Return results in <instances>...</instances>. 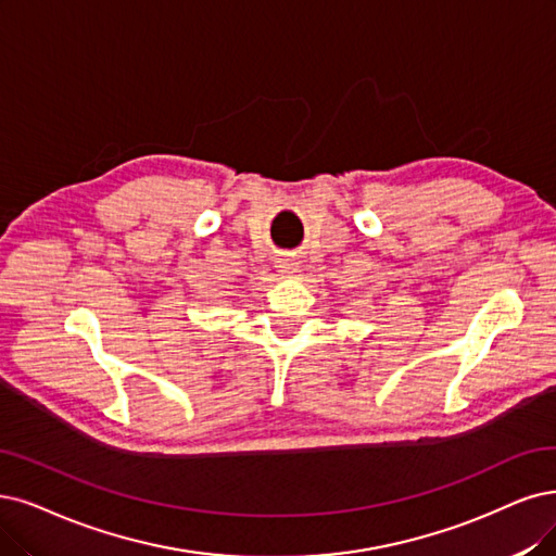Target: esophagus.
I'll list each match as a JSON object with an SVG mask.
<instances>
[{
  "label": "esophagus",
  "mask_w": 556,
  "mask_h": 556,
  "mask_svg": "<svg viewBox=\"0 0 556 556\" xmlns=\"http://www.w3.org/2000/svg\"><path fill=\"white\" fill-rule=\"evenodd\" d=\"M277 263H279L277 267H281V273H286V275L298 273V265H300L295 258H279Z\"/></svg>",
  "instance_id": "1"
}]
</instances>
